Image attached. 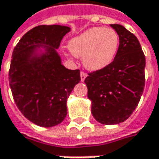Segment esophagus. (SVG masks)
Segmentation results:
<instances>
[{
  "label": "esophagus",
  "mask_w": 159,
  "mask_h": 159,
  "mask_svg": "<svg viewBox=\"0 0 159 159\" xmlns=\"http://www.w3.org/2000/svg\"><path fill=\"white\" fill-rule=\"evenodd\" d=\"M80 76H81V81H82V82H84V79L86 78L87 75H86L84 72H81V73H80Z\"/></svg>",
  "instance_id": "1"
}]
</instances>
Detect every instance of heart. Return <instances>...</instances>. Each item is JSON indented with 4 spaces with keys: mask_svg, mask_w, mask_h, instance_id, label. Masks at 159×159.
<instances>
[{
    "mask_svg": "<svg viewBox=\"0 0 159 159\" xmlns=\"http://www.w3.org/2000/svg\"><path fill=\"white\" fill-rule=\"evenodd\" d=\"M119 46L118 33L106 27H91L73 38L68 45L72 54L83 58L84 67L90 71L109 66L117 55Z\"/></svg>",
    "mask_w": 159,
    "mask_h": 159,
    "instance_id": "heart-1",
    "label": "heart"
}]
</instances>
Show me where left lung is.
<instances>
[{
	"label": "left lung",
	"mask_w": 159,
	"mask_h": 159,
	"mask_svg": "<svg viewBox=\"0 0 159 159\" xmlns=\"http://www.w3.org/2000/svg\"><path fill=\"white\" fill-rule=\"evenodd\" d=\"M120 46L109 66L88 74L84 80L96 120L112 125L126 120L136 109L144 87L145 57L137 38L123 25L113 24Z\"/></svg>",
	"instance_id": "8db88e82"
}]
</instances>
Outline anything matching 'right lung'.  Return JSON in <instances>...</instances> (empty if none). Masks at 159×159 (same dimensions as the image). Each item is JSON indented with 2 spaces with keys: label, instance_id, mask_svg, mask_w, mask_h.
Masks as SVG:
<instances>
[{
  "label": "right lung",
  "instance_id": "1",
  "mask_svg": "<svg viewBox=\"0 0 159 159\" xmlns=\"http://www.w3.org/2000/svg\"><path fill=\"white\" fill-rule=\"evenodd\" d=\"M71 28L39 25L25 33L12 55L9 84L17 108L41 127L60 124L67 115V98L80 82L79 70L61 64L57 52Z\"/></svg>",
  "mask_w": 159,
  "mask_h": 159
}]
</instances>
